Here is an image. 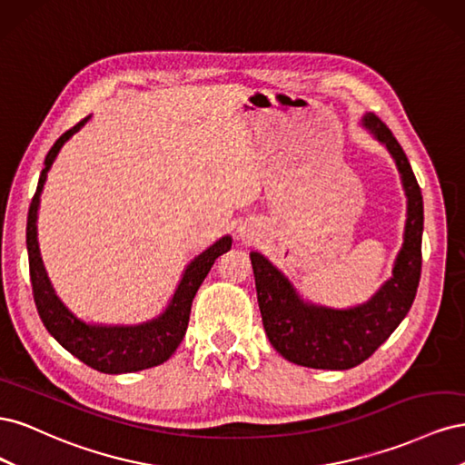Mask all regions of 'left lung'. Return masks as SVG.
Wrapping results in <instances>:
<instances>
[{"mask_svg":"<svg viewBox=\"0 0 465 465\" xmlns=\"http://www.w3.org/2000/svg\"><path fill=\"white\" fill-rule=\"evenodd\" d=\"M362 125L386 145L396 161L407 195L403 246L393 263L391 277L372 294V299L345 311L304 302L270 260L258 252H250L263 330L277 353L301 367L328 371L357 367L400 326L417 294L423 195L410 161L388 125L372 112L362 118Z\"/></svg>","mask_w":465,"mask_h":465,"instance_id":"8db88e82","label":"left lung"}]
</instances>
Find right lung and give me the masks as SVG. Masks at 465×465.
Segmentation results:
<instances>
[{
    "label": "right lung",
    "mask_w": 465,
    "mask_h": 465,
    "mask_svg": "<svg viewBox=\"0 0 465 465\" xmlns=\"http://www.w3.org/2000/svg\"><path fill=\"white\" fill-rule=\"evenodd\" d=\"M89 118L91 116L81 120L54 143L46 154L45 168H42L38 178L36 193L29 207V217H26V250H29L33 297L38 316L50 335H54V340L81 362L106 374L137 372L157 367V364L171 359L180 341L184 340L195 292H198L203 279L207 277L211 265L215 263L221 254L231 250L232 238H219L215 244H211L198 258H193L188 263L174 291L173 301L168 302L166 311L157 318L137 323V326H103V323L83 322L69 312L58 299V294L54 292L45 265H42L36 238V219L40 193L42 188H45L50 166L54 164L67 139L77 134Z\"/></svg>",
    "instance_id": "obj_1"
}]
</instances>
